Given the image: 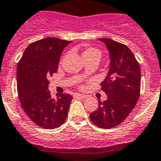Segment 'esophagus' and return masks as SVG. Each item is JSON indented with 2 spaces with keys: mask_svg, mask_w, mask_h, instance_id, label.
I'll use <instances>...</instances> for the list:
<instances>
[{
  "mask_svg": "<svg viewBox=\"0 0 161 161\" xmlns=\"http://www.w3.org/2000/svg\"><path fill=\"white\" fill-rule=\"evenodd\" d=\"M74 97H75V98H87V96H86L85 95H82V94H79V93H76L75 95H74Z\"/></svg>",
  "mask_w": 161,
  "mask_h": 161,
  "instance_id": "obj_1",
  "label": "esophagus"
}]
</instances>
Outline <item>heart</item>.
Segmentation results:
<instances>
[{
  "label": "heart",
  "mask_w": 161,
  "mask_h": 161,
  "mask_svg": "<svg viewBox=\"0 0 161 161\" xmlns=\"http://www.w3.org/2000/svg\"><path fill=\"white\" fill-rule=\"evenodd\" d=\"M82 56L85 61L95 56H98L100 58V52L94 47H85L82 52Z\"/></svg>",
  "instance_id": "b5f03b06"
}]
</instances>
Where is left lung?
<instances>
[{"mask_svg": "<svg viewBox=\"0 0 161 161\" xmlns=\"http://www.w3.org/2000/svg\"><path fill=\"white\" fill-rule=\"evenodd\" d=\"M109 53V73L101 84L107 99L98 101V109L90 114L92 123L109 129L121 124L132 111L140 96L141 69L134 54L125 44L100 38Z\"/></svg>", "mask_w": 161, "mask_h": 161, "instance_id": "left-lung-1", "label": "left lung"}]
</instances>
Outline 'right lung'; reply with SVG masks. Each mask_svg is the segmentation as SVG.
Returning <instances> with one entry per match:
<instances>
[{
  "instance_id": "obj_1",
  "label": "right lung",
  "mask_w": 161,
  "mask_h": 161,
  "mask_svg": "<svg viewBox=\"0 0 161 161\" xmlns=\"http://www.w3.org/2000/svg\"><path fill=\"white\" fill-rule=\"evenodd\" d=\"M70 42L55 37L34 41L17 65V91L22 108L33 123L45 129L64 123L73 99L72 95L63 93L52 98L48 90L49 77L57 72L63 48Z\"/></svg>"
}]
</instances>
